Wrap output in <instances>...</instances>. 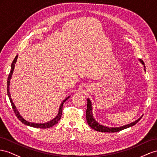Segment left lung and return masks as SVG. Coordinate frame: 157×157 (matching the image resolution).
Instances as JSON below:
<instances>
[{
	"label": "left lung",
	"mask_w": 157,
	"mask_h": 157,
	"mask_svg": "<svg viewBox=\"0 0 157 157\" xmlns=\"http://www.w3.org/2000/svg\"><path fill=\"white\" fill-rule=\"evenodd\" d=\"M140 62L143 65H145L144 62L141 59L139 60ZM144 68H145V66H144ZM145 71V69L144 68ZM140 117L138 120H136L135 122H132L129 124H127V125H125V126H121L119 128H109V127H106L105 126H102V125H101L99 123H98L97 121L95 120V118H93V113H92V104H91V101L89 100V98H87V110H86V120H87V124H89V126H90L91 128H93V129H95V130L97 131V132H109V133H114V132H120L121 130H122V129H126L128 128L129 127H132L134 125L136 124L139 121L141 120V118H142Z\"/></svg>",
	"instance_id": "obj_1"
}]
</instances>
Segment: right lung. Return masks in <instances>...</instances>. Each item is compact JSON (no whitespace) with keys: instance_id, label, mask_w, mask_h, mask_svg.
Segmentation results:
<instances>
[{"instance_id":"obj_1","label":"right lung","mask_w":157,"mask_h":157,"mask_svg":"<svg viewBox=\"0 0 157 157\" xmlns=\"http://www.w3.org/2000/svg\"><path fill=\"white\" fill-rule=\"evenodd\" d=\"M17 55L15 57L14 60H13V62H12V65H11V70H10V74H9V75H8V80H7V95H8V96L9 97V99H10V101L11 102V105H12V107L13 110H14L16 116H17V118H18L22 123L27 125V126H31V127H33V128H43V129H46V128H51V127H52L54 125L56 124L58 122H59V121L60 120V119L61 118V116H62V106H63V104L64 103V102L70 97V96H68V97H66L65 99L62 102V103H61V105H60V106L59 107V113H58L57 116H56L55 118L52 119V120L49 121V122H46V123H43V124H38V123L29 122H28V121H27L26 120H25L20 114V113L18 112V110H17L16 106L14 105V103L12 101V99L11 96H10V91H10V79L12 78V75L13 74V71H14V67H15V64H16V62L17 61Z\"/></svg>"}]
</instances>
